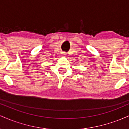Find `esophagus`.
<instances>
[{
	"label": "esophagus",
	"mask_w": 129,
	"mask_h": 129,
	"mask_svg": "<svg viewBox=\"0 0 129 129\" xmlns=\"http://www.w3.org/2000/svg\"><path fill=\"white\" fill-rule=\"evenodd\" d=\"M63 54V55H64V54Z\"/></svg>",
	"instance_id": "obj_1"
}]
</instances>
